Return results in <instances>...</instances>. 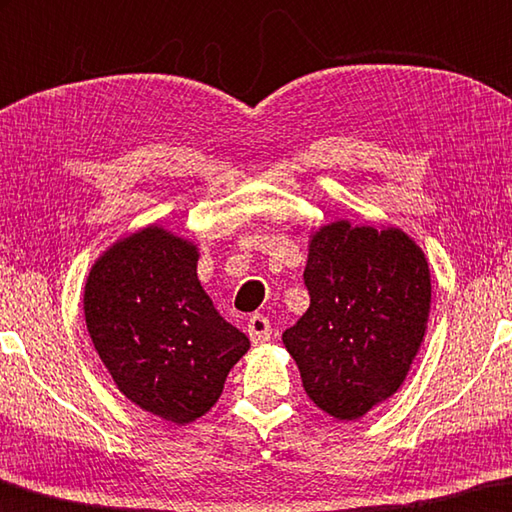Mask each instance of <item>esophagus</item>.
<instances>
[{"label": "esophagus", "mask_w": 512, "mask_h": 512, "mask_svg": "<svg viewBox=\"0 0 512 512\" xmlns=\"http://www.w3.org/2000/svg\"><path fill=\"white\" fill-rule=\"evenodd\" d=\"M247 331H249V340L251 345H265L267 340H270L272 335V324L267 317L263 315H251L249 322H247Z\"/></svg>", "instance_id": "esophagus-1"}]
</instances>
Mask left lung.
I'll use <instances>...</instances> for the list:
<instances>
[{
    "mask_svg": "<svg viewBox=\"0 0 512 512\" xmlns=\"http://www.w3.org/2000/svg\"><path fill=\"white\" fill-rule=\"evenodd\" d=\"M311 306L283 333L313 404L356 422L404 385L431 313L422 247L399 226L335 220L308 236Z\"/></svg>",
    "mask_w": 512,
    "mask_h": 512,
    "instance_id": "8db88e82",
    "label": "left lung"
}]
</instances>
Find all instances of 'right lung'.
Instances as JSON below:
<instances>
[{
  "instance_id": "right-lung-1",
  "label": "right lung",
  "mask_w": 512,
  "mask_h": 512,
  "mask_svg": "<svg viewBox=\"0 0 512 512\" xmlns=\"http://www.w3.org/2000/svg\"><path fill=\"white\" fill-rule=\"evenodd\" d=\"M199 247L161 224L115 240L92 263L83 315L117 390L170 424L211 410L249 338L197 279Z\"/></svg>"
}]
</instances>
